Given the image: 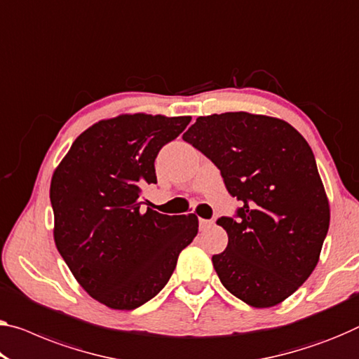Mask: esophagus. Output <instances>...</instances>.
Segmentation results:
<instances>
[{"label": "esophagus", "instance_id": "esophagus-1", "mask_svg": "<svg viewBox=\"0 0 359 359\" xmlns=\"http://www.w3.org/2000/svg\"><path fill=\"white\" fill-rule=\"evenodd\" d=\"M212 224H213L212 219H203V218H198V228H201L202 231H203V229H208V228H210Z\"/></svg>", "mask_w": 359, "mask_h": 359}]
</instances>
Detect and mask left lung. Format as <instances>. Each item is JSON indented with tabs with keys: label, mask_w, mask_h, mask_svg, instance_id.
Masks as SVG:
<instances>
[{
	"label": "left lung",
	"mask_w": 359,
	"mask_h": 359,
	"mask_svg": "<svg viewBox=\"0 0 359 359\" xmlns=\"http://www.w3.org/2000/svg\"><path fill=\"white\" fill-rule=\"evenodd\" d=\"M217 165L241 202L217 224L226 250L212 257L219 280L247 305L284 302L316 268L329 202L311 147L287 122L247 112L198 117L183 135Z\"/></svg>",
	"instance_id": "8db88e82"
}]
</instances>
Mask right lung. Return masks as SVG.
<instances>
[{"mask_svg":"<svg viewBox=\"0 0 359 359\" xmlns=\"http://www.w3.org/2000/svg\"><path fill=\"white\" fill-rule=\"evenodd\" d=\"M191 117L118 115L83 131L59 163L49 198L54 242L72 274L93 299L135 310L173 274L198 219L144 208L142 191L157 183L156 157Z\"/></svg>","mask_w":359,"mask_h":359,"instance_id":"add662e5","label":"right lung"}]
</instances>
